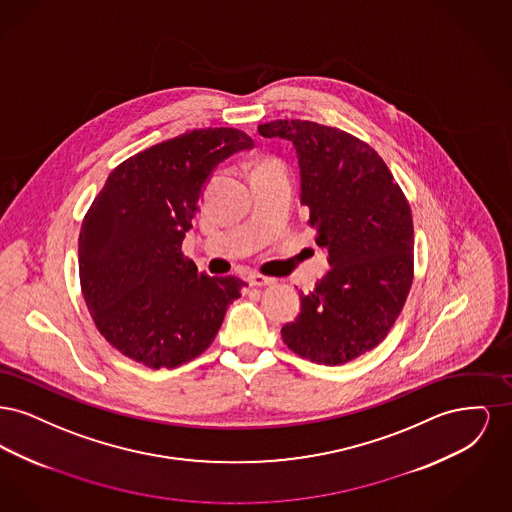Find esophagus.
<instances>
[{"mask_svg":"<svg viewBox=\"0 0 512 512\" xmlns=\"http://www.w3.org/2000/svg\"><path fill=\"white\" fill-rule=\"evenodd\" d=\"M249 284L255 286V288H265V286H272L274 284V278H268L263 274H251L249 276Z\"/></svg>","mask_w":512,"mask_h":512,"instance_id":"obj_1","label":"esophagus"}]
</instances>
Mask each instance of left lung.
<instances>
[{"instance_id":"8db88e82","label":"left lung","mask_w":512,"mask_h":512,"mask_svg":"<svg viewBox=\"0 0 512 512\" xmlns=\"http://www.w3.org/2000/svg\"><path fill=\"white\" fill-rule=\"evenodd\" d=\"M288 140L301 176V205L317 228L330 270L284 324L293 353L345 365L376 347L399 317L413 284V215L382 157L340 128L311 121L261 124Z\"/></svg>"}]
</instances>
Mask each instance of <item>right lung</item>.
I'll return each instance as SVG.
<instances>
[{"mask_svg":"<svg viewBox=\"0 0 512 512\" xmlns=\"http://www.w3.org/2000/svg\"><path fill=\"white\" fill-rule=\"evenodd\" d=\"M236 128H203L144 149L109 174L78 238L80 284L101 336L128 359L174 368L201 355L244 280L209 276L182 255L199 195L230 155Z\"/></svg>","mask_w":512,"mask_h":512,"instance_id":"obj_1","label":"right lung"}]
</instances>
